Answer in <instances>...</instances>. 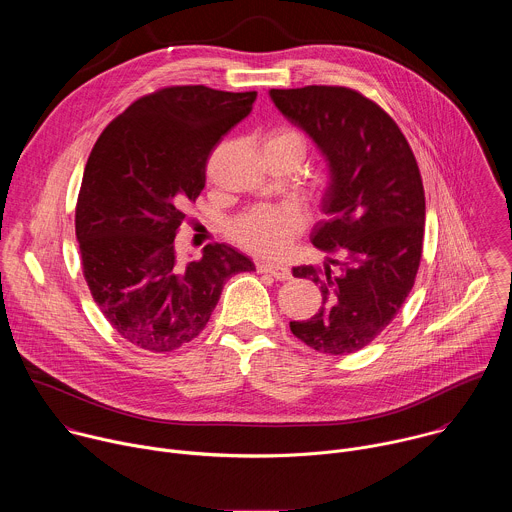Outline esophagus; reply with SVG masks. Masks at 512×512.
Wrapping results in <instances>:
<instances>
[{
  "mask_svg": "<svg viewBox=\"0 0 512 512\" xmlns=\"http://www.w3.org/2000/svg\"><path fill=\"white\" fill-rule=\"evenodd\" d=\"M257 271L267 273L279 281L291 279V269L287 265H279V263H257Z\"/></svg>",
  "mask_w": 512,
  "mask_h": 512,
  "instance_id": "1",
  "label": "esophagus"
}]
</instances>
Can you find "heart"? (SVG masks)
<instances>
[{
    "label": "heart",
    "mask_w": 512,
    "mask_h": 512,
    "mask_svg": "<svg viewBox=\"0 0 512 512\" xmlns=\"http://www.w3.org/2000/svg\"><path fill=\"white\" fill-rule=\"evenodd\" d=\"M294 143L304 152V139L291 129H275L267 135V145ZM306 218L302 210L289 204H259L229 225V235L243 249L261 257L283 255L294 239L304 231Z\"/></svg>",
    "instance_id": "1"
}]
</instances>
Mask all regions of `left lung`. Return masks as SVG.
Here are the masks:
<instances>
[{"instance_id":"left-lung-1","label":"left lung","mask_w":512,"mask_h":512,"mask_svg":"<svg viewBox=\"0 0 512 512\" xmlns=\"http://www.w3.org/2000/svg\"><path fill=\"white\" fill-rule=\"evenodd\" d=\"M269 95L328 160L322 210L330 218L314 227L312 243L342 257L294 267V277L320 287L322 308L289 328L318 352L350 354L393 322L415 283L425 229L419 166L391 115L354 89L310 85Z\"/></svg>"}]
</instances>
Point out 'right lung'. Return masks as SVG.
Listing matches in <instances>:
<instances>
[{
  "label": "right lung",
  "instance_id": "add662e5",
  "mask_svg": "<svg viewBox=\"0 0 512 512\" xmlns=\"http://www.w3.org/2000/svg\"><path fill=\"white\" fill-rule=\"evenodd\" d=\"M255 99V91L204 85L158 89L133 101L93 145L75 212L83 275L113 330L141 350L172 352L194 340L225 283L255 269L229 245H206L186 265L174 249L210 152Z\"/></svg>",
  "mask_w": 512,
  "mask_h": 512
}]
</instances>
